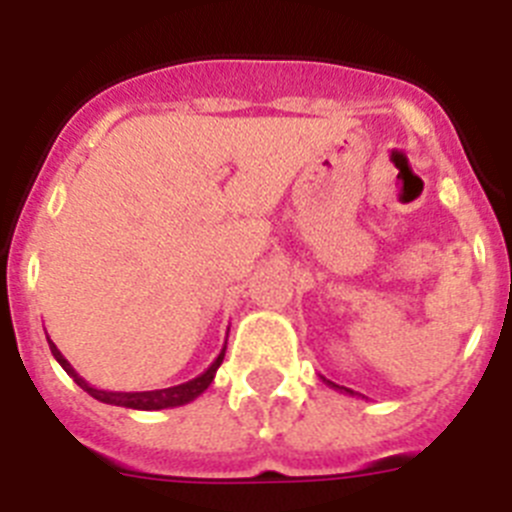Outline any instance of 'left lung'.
Segmentation results:
<instances>
[{
    "label": "left lung",
    "mask_w": 512,
    "mask_h": 512,
    "mask_svg": "<svg viewBox=\"0 0 512 512\" xmlns=\"http://www.w3.org/2000/svg\"><path fill=\"white\" fill-rule=\"evenodd\" d=\"M323 379L325 384H328V387H333V390H338V392H346V395H356L354 390H348V387H341V384H336V382H330V379H325V377H320Z\"/></svg>",
    "instance_id": "8db88e82"
}]
</instances>
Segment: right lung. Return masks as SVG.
<instances>
[{
  "label": "right lung",
  "instance_id": "obj_1",
  "mask_svg": "<svg viewBox=\"0 0 512 512\" xmlns=\"http://www.w3.org/2000/svg\"><path fill=\"white\" fill-rule=\"evenodd\" d=\"M48 346H51L53 359L63 366V372L69 374V377L79 384L81 390L89 392L94 400L107 402V405H117V408H130V410H166V408H179V405H187V402L197 400V397H200L202 392L210 387L212 379H215V374H217V369H220V364H223V359H225V346H223V351L217 354V359L207 366L200 377L189 379V382H184V384H176V387H166V390L110 392V390H97L94 384H89L87 379L79 377L74 366L66 361V356L58 351V346L51 341V338H48Z\"/></svg>",
  "mask_w": 512,
  "mask_h": 512
}]
</instances>
